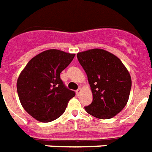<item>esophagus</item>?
<instances>
[{
    "label": "esophagus",
    "instance_id": "obj_1",
    "mask_svg": "<svg viewBox=\"0 0 152 152\" xmlns=\"http://www.w3.org/2000/svg\"><path fill=\"white\" fill-rule=\"evenodd\" d=\"M81 88H79L78 89L76 90V95L78 96L79 95H80V93H81Z\"/></svg>",
    "mask_w": 152,
    "mask_h": 152
}]
</instances>
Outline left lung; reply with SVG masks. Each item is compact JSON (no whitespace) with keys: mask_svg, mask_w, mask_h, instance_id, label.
Returning a JSON list of instances; mask_svg holds the SVG:
<instances>
[{"mask_svg":"<svg viewBox=\"0 0 152 152\" xmlns=\"http://www.w3.org/2000/svg\"><path fill=\"white\" fill-rule=\"evenodd\" d=\"M77 60L87 74L93 100L85 111L106 120L125 107L131 89V77L120 59L102 49L78 53Z\"/></svg>","mask_w":152,"mask_h":152,"instance_id":"8db88e82","label":"left lung"}]
</instances>
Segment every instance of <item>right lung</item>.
<instances>
[{"label": "right lung", "instance_id": "obj_1", "mask_svg": "<svg viewBox=\"0 0 152 152\" xmlns=\"http://www.w3.org/2000/svg\"><path fill=\"white\" fill-rule=\"evenodd\" d=\"M75 54L48 50L31 59L17 81V91L26 112L39 122H51L64 113L75 96L61 79Z\"/></svg>", "mask_w": 152, "mask_h": 152}]
</instances>
